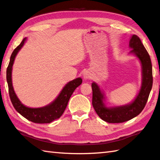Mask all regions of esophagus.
Masks as SVG:
<instances>
[{"instance_id": "obj_1", "label": "esophagus", "mask_w": 160, "mask_h": 160, "mask_svg": "<svg viewBox=\"0 0 160 160\" xmlns=\"http://www.w3.org/2000/svg\"><path fill=\"white\" fill-rule=\"evenodd\" d=\"M91 77L92 76H91V73L89 72V71H85L83 74V78L85 80L90 79V78H91Z\"/></svg>"}]
</instances>
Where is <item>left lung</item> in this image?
<instances>
[{"label":"left lung","mask_w":160,"mask_h":160,"mask_svg":"<svg viewBox=\"0 0 160 160\" xmlns=\"http://www.w3.org/2000/svg\"><path fill=\"white\" fill-rule=\"evenodd\" d=\"M129 54L136 56L142 66V85L137 96L131 103L121 106L107 107L105 104V96L99 85L93 82L92 104L102 120L108 123H122L130 120L140 114L144 109L152 86V64L150 56L146 50L140 38L132 35L129 40Z\"/></svg>","instance_id":"1"}]
</instances>
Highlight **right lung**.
Returning a JSON list of instances; mask_svg holds the SVG:
<instances>
[{
	"label": "right lung",
	"mask_w": 160,
	"mask_h": 160,
	"mask_svg": "<svg viewBox=\"0 0 160 160\" xmlns=\"http://www.w3.org/2000/svg\"><path fill=\"white\" fill-rule=\"evenodd\" d=\"M26 40L27 38H24L21 43L13 50L12 56L10 57L8 69H7V82L8 84L10 99H11L12 103L15 109L27 120L34 122V123H50V122L60 118L62 115L71 95L73 94L75 89L82 84V80L81 78H78L68 82L63 87V89L56 99L48 105L39 108L26 107L17 97L14 89H13L12 79V67L13 62H14L15 58L19 51L23 47Z\"/></svg>",
	"instance_id": "add662e5"
}]
</instances>
